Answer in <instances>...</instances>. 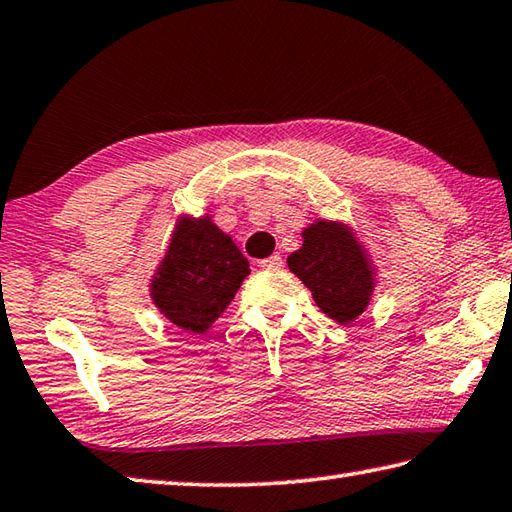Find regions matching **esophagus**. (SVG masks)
Instances as JSON below:
<instances>
[{"instance_id":"obj_1","label":"esophagus","mask_w":512,"mask_h":512,"mask_svg":"<svg viewBox=\"0 0 512 512\" xmlns=\"http://www.w3.org/2000/svg\"><path fill=\"white\" fill-rule=\"evenodd\" d=\"M282 264H284V259L280 255H271V257H266V259H262V262H259V266L268 268V271H277V268H282Z\"/></svg>"}]
</instances>
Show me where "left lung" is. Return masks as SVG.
I'll use <instances>...</instances> for the list:
<instances>
[{
  "label": "left lung",
  "instance_id": "8db88e82",
  "mask_svg": "<svg viewBox=\"0 0 512 512\" xmlns=\"http://www.w3.org/2000/svg\"><path fill=\"white\" fill-rule=\"evenodd\" d=\"M304 244L286 264L309 288L322 313L349 324L367 309L374 293V268L365 248L345 224L318 219L302 232Z\"/></svg>",
  "mask_w": 512,
  "mask_h": 512
}]
</instances>
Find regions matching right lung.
I'll return each mask as SVG.
<instances>
[{"mask_svg": "<svg viewBox=\"0 0 512 512\" xmlns=\"http://www.w3.org/2000/svg\"><path fill=\"white\" fill-rule=\"evenodd\" d=\"M248 273V259L210 217H181L150 293L172 324L203 333L226 311Z\"/></svg>", "mask_w": 512, "mask_h": 512, "instance_id": "right-lung-1", "label": "right lung"}]
</instances>
